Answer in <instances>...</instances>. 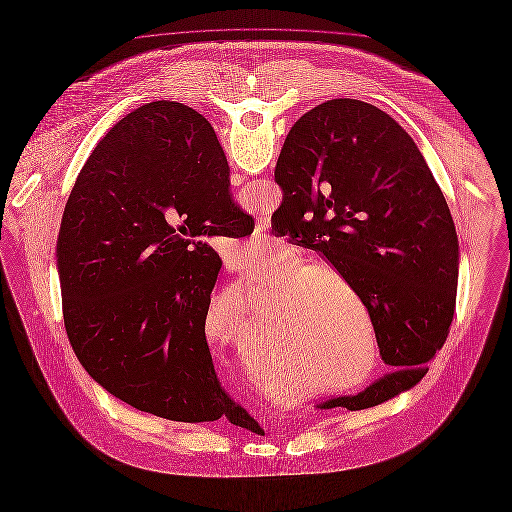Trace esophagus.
Wrapping results in <instances>:
<instances>
[{
    "instance_id": "obj_1",
    "label": "esophagus",
    "mask_w": 512,
    "mask_h": 512,
    "mask_svg": "<svg viewBox=\"0 0 512 512\" xmlns=\"http://www.w3.org/2000/svg\"><path fill=\"white\" fill-rule=\"evenodd\" d=\"M239 179H241V177H233V183L241 185ZM252 237H254L256 243H268V241H271V235H269V221L266 217H260V219L256 221V227H254Z\"/></svg>"
}]
</instances>
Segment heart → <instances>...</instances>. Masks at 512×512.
I'll return each instance as SVG.
<instances>
[{"instance_id":"b5f03b06","label":"heart","mask_w":512,"mask_h":512,"mask_svg":"<svg viewBox=\"0 0 512 512\" xmlns=\"http://www.w3.org/2000/svg\"><path fill=\"white\" fill-rule=\"evenodd\" d=\"M273 250L264 246H244L233 252L231 260L250 269L269 264ZM300 256H287L279 262L277 273L258 281L250 291V302L258 316L264 308V296L269 295L266 333L275 347L268 356L283 358V368L289 374L314 376L322 381L327 393L339 395L364 385L377 364L374 333L368 323V335L350 339L345 325L344 293L358 302L347 279L331 269H310ZM288 281L285 282L284 279ZM217 312L214 313L213 310ZM225 314L229 347L246 354L258 331L254 314L237 293H227L212 306L210 314ZM204 337L212 343L221 341L216 327L204 322Z\"/></svg>"}]
</instances>
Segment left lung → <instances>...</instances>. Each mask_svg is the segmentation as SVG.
<instances>
[{
  "label": "left lung",
  "mask_w": 512,
  "mask_h": 512,
  "mask_svg": "<svg viewBox=\"0 0 512 512\" xmlns=\"http://www.w3.org/2000/svg\"><path fill=\"white\" fill-rule=\"evenodd\" d=\"M283 202L271 229L322 252L366 306L381 360L397 372L318 408L360 410L414 387L447 341L457 306L458 237L412 136L350 98L306 111L281 148Z\"/></svg>",
  "instance_id": "obj_1"
}]
</instances>
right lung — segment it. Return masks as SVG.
<instances>
[{
  "label": "right lung",
  "mask_w": 512,
  "mask_h": 512,
  "mask_svg": "<svg viewBox=\"0 0 512 512\" xmlns=\"http://www.w3.org/2000/svg\"><path fill=\"white\" fill-rule=\"evenodd\" d=\"M252 231L206 117L160 100L113 125L77 177L57 239L65 331L88 376L160 418L227 416L235 403L204 337L221 269L208 239Z\"/></svg>",
  "instance_id": "right-lung-1"
}]
</instances>
